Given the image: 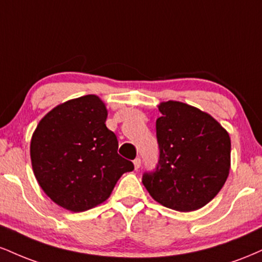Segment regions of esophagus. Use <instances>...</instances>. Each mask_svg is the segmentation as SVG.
Wrapping results in <instances>:
<instances>
[{
  "label": "esophagus",
  "instance_id": "1",
  "mask_svg": "<svg viewBox=\"0 0 262 262\" xmlns=\"http://www.w3.org/2000/svg\"><path fill=\"white\" fill-rule=\"evenodd\" d=\"M140 165H141V160H140V158H137L134 160V167H135V170H138L140 167Z\"/></svg>",
  "mask_w": 262,
  "mask_h": 262
}]
</instances>
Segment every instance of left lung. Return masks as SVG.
<instances>
[{
    "label": "left lung",
    "mask_w": 262,
    "mask_h": 262,
    "mask_svg": "<svg viewBox=\"0 0 262 262\" xmlns=\"http://www.w3.org/2000/svg\"><path fill=\"white\" fill-rule=\"evenodd\" d=\"M159 160L141 182L156 202L179 212L202 208L218 194L230 169V138L209 114L182 102L159 106Z\"/></svg>",
    "instance_id": "left-lung-1"
}]
</instances>
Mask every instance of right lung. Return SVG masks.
<instances>
[{
  "label": "right lung",
  "instance_id": "right-lung-1",
  "mask_svg": "<svg viewBox=\"0 0 262 262\" xmlns=\"http://www.w3.org/2000/svg\"><path fill=\"white\" fill-rule=\"evenodd\" d=\"M107 110L97 96L65 102L39 122L31 141L35 179L62 208L83 212L106 201L133 162L117 152L106 127Z\"/></svg>",
  "mask_w": 262,
  "mask_h": 262
}]
</instances>
